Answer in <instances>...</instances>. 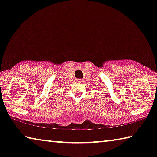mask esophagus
Here are the masks:
<instances>
[{
  "label": "esophagus",
  "mask_w": 157,
  "mask_h": 157,
  "mask_svg": "<svg viewBox=\"0 0 157 157\" xmlns=\"http://www.w3.org/2000/svg\"><path fill=\"white\" fill-rule=\"evenodd\" d=\"M76 81H78V82H81V81H83L81 78H76Z\"/></svg>",
  "instance_id": "1"
}]
</instances>
